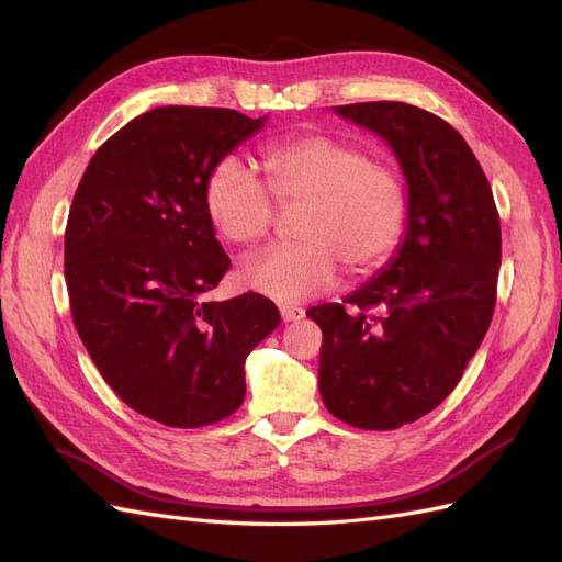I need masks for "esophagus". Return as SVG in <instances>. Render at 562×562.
I'll list each match as a JSON object with an SVG mask.
<instances>
[{
    "label": "esophagus",
    "instance_id": "esophagus-1",
    "mask_svg": "<svg viewBox=\"0 0 562 562\" xmlns=\"http://www.w3.org/2000/svg\"><path fill=\"white\" fill-rule=\"evenodd\" d=\"M281 318H283V323H295V321L304 318V310L302 307H281Z\"/></svg>",
    "mask_w": 562,
    "mask_h": 562
}]
</instances>
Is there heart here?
Segmentation results:
<instances>
[{"label": "heart", "mask_w": 562, "mask_h": 562, "mask_svg": "<svg viewBox=\"0 0 562 562\" xmlns=\"http://www.w3.org/2000/svg\"><path fill=\"white\" fill-rule=\"evenodd\" d=\"M265 184L234 157L220 159L206 180L203 201L225 241L248 246L274 225L281 209H300V244L269 248L236 271L246 291L279 304H300L330 291L339 265L353 277L370 274L398 246L407 194L389 166L330 135L269 145L262 151Z\"/></svg>", "instance_id": "obj_1"}]
</instances>
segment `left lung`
<instances>
[{"label": "left lung", "mask_w": 562, "mask_h": 562, "mask_svg": "<svg viewBox=\"0 0 562 562\" xmlns=\"http://www.w3.org/2000/svg\"><path fill=\"white\" fill-rule=\"evenodd\" d=\"M394 151L407 220L394 255L345 304L307 316L323 333L318 391L359 429H398L462 380L495 312L502 229L490 182L443 119L396 100L333 108Z\"/></svg>", "instance_id": "left-lung-1"}]
</instances>
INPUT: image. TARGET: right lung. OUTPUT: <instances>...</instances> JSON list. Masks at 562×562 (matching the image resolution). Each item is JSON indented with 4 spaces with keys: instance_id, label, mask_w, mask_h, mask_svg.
<instances>
[{
    "instance_id": "1",
    "label": "right lung",
    "mask_w": 562,
    "mask_h": 562,
    "mask_svg": "<svg viewBox=\"0 0 562 562\" xmlns=\"http://www.w3.org/2000/svg\"><path fill=\"white\" fill-rule=\"evenodd\" d=\"M267 124L223 108L149 110L98 147L65 229L75 328L135 413L194 429L239 411L244 363L277 330V304L206 302L229 258L203 190L215 164Z\"/></svg>"
}]
</instances>
